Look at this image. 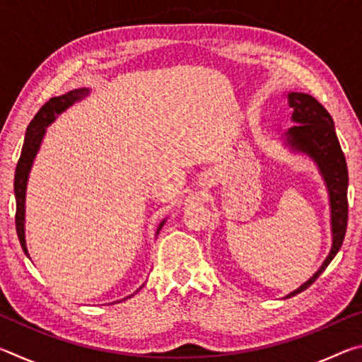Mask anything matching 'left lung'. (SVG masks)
Listing matches in <instances>:
<instances>
[{"mask_svg":"<svg viewBox=\"0 0 362 362\" xmlns=\"http://www.w3.org/2000/svg\"><path fill=\"white\" fill-rule=\"evenodd\" d=\"M287 103L292 108L291 121L293 126L281 136V140L292 153H302L316 164L329 193L330 231H332V246L326 260L313 276L284 297L291 298L308 289L341 247L348 225V169L337 139L334 119L327 110L315 97L303 93H287Z\"/></svg>","mask_w":362,"mask_h":362,"instance_id":"left-lung-1","label":"left lung"}]
</instances>
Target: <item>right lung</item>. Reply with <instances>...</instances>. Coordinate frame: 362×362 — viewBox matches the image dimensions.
<instances>
[{
    "label": "right lung",
    "mask_w": 362,
    "mask_h": 362,
    "mask_svg": "<svg viewBox=\"0 0 362 362\" xmlns=\"http://www.w3.org/2000/svg\"><path fill=\"white\" fill-rule=\"evenodd\" d=\"M90 94L89 88H78L73 89L70 93H66L64 95L59 97H52L51 100L46 102L45 105L40 108V112L35 115V118L30 122L25 132V140H23V146L21 151V158L19 163H17L16 168V175H14V194H16V230H17V236H19L21 246L23 249V252L30 259L28 249H27V241H25V198H27V183H28V177H30V170L33 168L35 158L38 155L40 146L42 144V139L46 136V127L49 124H52L54 121L57 119L59 115H62L66 108H70L73 103H76L79 100H83L84 97H88ZM166 223V218L163 220L158 226V231H161V228ZM144 284L139 287V289L134 292L137 293L140 289H142ZM134 293H131V298ZM122 298V300H126Z\"/></svg>",
    "instance_id": "add662e5"
}]
</instances>
